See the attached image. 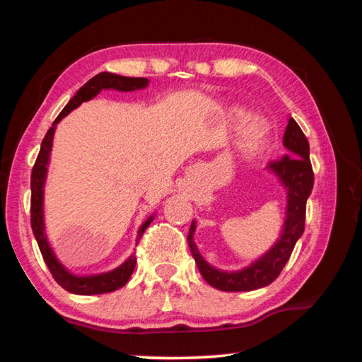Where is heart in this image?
Here are the masks:
<instances>
[{
  "label": "heart",
  "mask_w": 362,
  "mask_h": 362,
  "mask_svg": "<svg viewBox=\"0 0 362 362\" xmlns=\"http://www.w3.org/2000/svg\"><path fill=\"white\" fill-rule=\"evenodd\" d=\"M243 116V113H238ZM268 137V127L259 119H250L244 124L241 131V146L247 151H255L265 144Z\"/></svg>",
  "instance_id": "b5f03b06"
}]
</instances>
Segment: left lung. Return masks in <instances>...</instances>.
Segmentation results:
<instances>
[{
  "label": "left lung",
  "mask_w": 362,
  "mask_h": 362,
  "mask_svg": "<svg viewBox=\"0 0 362 362\" xmlns=\"http://www.w3.org/2000/svg\"><path fill=\"white\" fill-rule=\"evenodd\" d=\"M283 145L289 150V155L283 156L279 161L268 163V169L279 177V180L283 182L287 189L286 223L276 244L262 259L241 269V272H220L201 257L193 241L194 222L189 226L188 246L194 257L196 265H198L199 273L203 274L206 283H209L218 291L244 292L272 284L283 272L293 247H296V243L303 235L306 199L313 189L315 174L310 163V144L293 118H289L286 126Z\"/></svg>",
  "instance_id": "obj_1"
}]
</instances>
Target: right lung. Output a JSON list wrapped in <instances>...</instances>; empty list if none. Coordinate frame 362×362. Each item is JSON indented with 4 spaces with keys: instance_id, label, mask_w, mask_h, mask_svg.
<instances>
[{
    "instance_id": "1",
    "label": "right lung",
    "mask_w": 362,
    "mask_h": 362,
    "mask_svg": "<svg viewBox=\"0 0 362 362\" xmlns=\"http://www.w3.org/2000/svg\"><path fill=\"white\" fill-rule=\"evenodd\" d=\"M148 84V79L146 78H129V76H121L115 75V73L102 71L94 78H90L88 83H86L78 93L73 95V99L66 103L65 108L60 112V115L52 122V127H49L46 132L45 139L41 142V148L38 153V158H36L35 166L32 170V182H30V187H32V207H30V217H32V230L36 238V243H38L42 259H45L46 265L51 272L52 278L57 281L59 286H62L65 291L71 293H78V296H95V293H107L113 292L119 287L124 286L129 278L132 276L134 268H136V255H131L121 267L115 268L113 272L103 273V274H95V276H75L66 272V269L60 265V262L54 255L51 246H49L47 238L45 235V220H42V188H45V180H46V173H47V163H49V155H51L52 148V139H54V129H56L57 122L64 118V116L69 115L71 110L81 105L83 102H88L100 93L102 89H116V90H136L146 88ZM151 216L146 218V222L140 226L139 230V238L144 235V231L148 228V225L153 222Z\"/></svg>"
}]
</instances>
